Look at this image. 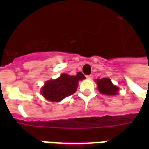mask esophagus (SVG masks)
<instances>
[{
  "label": "esophagus",
  "instance_id": "34e87169",
  "mask_svg": "<svg viewBox=\"0 0 149 149\" xmlns=\"http://www.w3.org/2000/svg\"><path fill=\"white\" fill-rule=\"evenodd\" d=\"M86 77H87V79H92L93 78V75H88V76H86Z\"/></svg>",
  "mask_w": 149,
  "mask_h": 149
}]
</instances>
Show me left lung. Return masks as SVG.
<instances>
[{"label": "left lung", "instance_id": "obj_1", "mask_svg": "<svg viewBox=\"0 0 149 149\" xmlns=\"http://www.w3.org/2000/svg\"><path fill=\"white\" fill-rule=\"evenodd\" d=\"M96 83L97 84V89L101 94L108 96H116L119 92V87L112 84L109 78L97 79Z\"/></svg>", "mask_w": 149, "mask_h": 149}]
</instances>
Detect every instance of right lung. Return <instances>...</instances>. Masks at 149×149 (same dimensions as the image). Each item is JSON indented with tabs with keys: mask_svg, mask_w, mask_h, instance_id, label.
I'll list each match as a JSON object with an SVG mask.
<instances>
[{
	"mask_svg": "<svg viewBox=\"0 0 149 149\" xmlns=\"http://www.w3.org/2000/svg\"><path fill=\"white\" fill-rule=\"evenodd\" d=\"M84 79L85 77L81 72L76 76L62 73L55 80L46 81L40 89V94L47 100L59 102L65 97L74 94L77 89L79 81Z\"/></svg>",
	"mask_w": 149,
	"mask_h": 149,
	"instance_id": "add662e5",
	"label": "right lung"
}]
</instances>
